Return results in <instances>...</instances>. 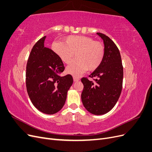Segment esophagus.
<instances>
[{
    "mask_svg": "<svg viewBox=\"0 0 152 152\" xmlns=\"http://www.w3.org/2000/svg\"><path fill=\"white\" fill-rule=\"evenodd\" d=\"M80 80V79L79 77H73V81L74 82H77Z\"/></svg>",
    "mask_w": 152,
    "mask_h": 152,
    "instance_id": "34e87169",
    "label": "esophagus"
}]
</instances>
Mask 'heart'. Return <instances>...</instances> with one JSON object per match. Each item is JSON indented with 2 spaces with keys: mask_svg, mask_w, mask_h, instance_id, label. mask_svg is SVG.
Segmentation results:
<instances>
[{
  "mask_svg": "<svg viewBox=\"0 0 152 152\" xmlns=\"http://www.w3.org/2000/svg\"><path fill=\"white\" fill-rule=\"evenodd\" d=\"M52 49L66 64L71 62L75 54L76 59L66 68V72L74 76H79L86 70H96L102 63L105 53L102 42L83 35L66 37L63 42H54Z\"/></svg>",
  "mask_w": 152,
  "mask_h": 152,
  "instance_id": "heart-1",
  "label": "heart"
}]
</instances>
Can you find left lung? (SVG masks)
I'll use <instances>...</instances> for the list:
<instances>
[{
  "mask_svg": "<svg viewBox=\"0 0 152 152\" xmlns=\"http://www.w3.org/2000/svg\"><path fill=\"white\" fill-rule=\"evenodd\" d=\"M97 34L103 40L104 57L98 68L87 77L82 78L84 89L81 99L84 107L92 114L108 113L115 105L122 89L123 66L120 51L113 41L102 33Z\"/></svg>",
  "mask_w": 152,
  "mask_h": 152,
  "instance_id": "1",
  "label": "left lung"
}]
</instances>
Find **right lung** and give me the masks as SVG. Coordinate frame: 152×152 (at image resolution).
I'll return each instance as SVG.
<instances>
[{"mask_svg":"<svg viewBox=\"0 0 152 152\" xmlns=\"http://www.w3.org/2000/svg\"><path fill=\"white\" fill-rule=\"evenodd\" d=\"M45 36L34 45L27 61L26 86L32 104L41 112L54 114L66 102L73 84L71 75L61 77L65 66L53 50L44 47Z\"/></svg>","mask_w":152,"mask_h":152,"instance_id":"obj_1","label":"right lung"}]
</instances>
